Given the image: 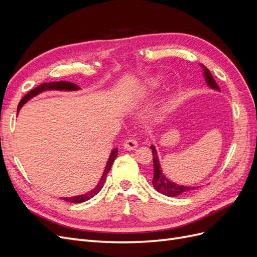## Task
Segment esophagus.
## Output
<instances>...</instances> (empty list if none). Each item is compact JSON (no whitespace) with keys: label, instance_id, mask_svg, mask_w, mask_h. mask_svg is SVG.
Listing matches in <instances>:
<instances>
[{"label":"esophagus","instance_id":"esophagus-1","mask_svg":"<svg viewBox=\"0 0 257 257\" xmlns=\"http://www.w3.org/2000/svg\"><path fill=\"white\" fill-rule=\"evenodd\" d=\"M124 149L126 150H135L136 148L138 147V143L135 138H128L125 141V143L123 144Z\"/></svg>","mask_w":257,"mask_h":257}]
</instances>
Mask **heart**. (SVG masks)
I'll return each instance as SVG.
<instances>
[{
  "label": "heart",
  "mask_w": 257,
  "mask_h": 257,
  "mask_svg": "<svg viewBox=\"0 0 257 257\" xmlns=\"http://www.w3.org/2000/svg\"><path fill=\"white\" fill-rule=\"evenodd\" d=\"M160 83V80L158 78H154L151 80V87H157V85H159Z\"/></svg>",
  "instance_id": "heart-1"
}]
</instances>
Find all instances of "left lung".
<instances>
[{
	"label": "left lung",
	"mask_w": 257,
	"mask_h": 257,
	"mask_svg": "<svg viewBox=\"0 0 257 257\" xmlns=\"http://www.w3.org/2000/svg\"><path fill=\"white\" fill-rule=\"evenodd\" d=\"M201 68L204 71V77L206 83L208 84V87L210 89H213L216 91H220L219 85L216 84L215 80L213 79V76L210 73L209 69L201 65ZM150 148L152 149V155H153V179H152V184L154 186V189L157 190L159 193L164 194L166 196L169 197H176L181 195V194H185L189 193L193 190H195L199 186H189V185H181L178 184L174 181H170L169 179L163 174L162 172V167L160 164V160H159V155H158V151L155 149V147L153 145L150 146Z\"/></svg>",
	"instance_id": "left-lung-1"
}]
</instances>
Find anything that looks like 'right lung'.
Returning a JSON list of instances; mask_svg holds the SVG:
<instances>
[{
	"mask_svg": "<svg viewBox=\"0 0 257 257\" xmlns=\"http://www.w3.org/2000/svg\"><path fill=\"white\" fill-rule=\"evenodd\" d=\"M79 89L80 88L78 87V85L75 84V83H72V82H68V81H58V82H45V83H42L41 85H38L37 88L33 89L32 91H30L26 96H23V98L20 100V103L18 105L17 114H18L19 110L21 109V107L25 105L28 102V100H30L31 98L36 96V95H38L42 92L52 91V90H57V91H77V90H79ZM116 155H118V148H114V149L111 150L109 158H108V161H107V164H106L105 170H104V173H103V176L100 177L99 181H98L97 185L95 186L94 189H92L88 193L81 194V195H78V196L62 197V198H63L64 200H66V201H68V203H83V201L89 200L93 196H95L96 194L100 190H102L103 185H104V183L106 181L107 174L109 173V170H110V168H111V166L113 164V162H114V160L116 158Z\"/></svg>",
	"mask_w": 257,
	"mask_h": 257,
	"instance_id": "add662e5",
	"label": "right lung"
}]
</instances>
